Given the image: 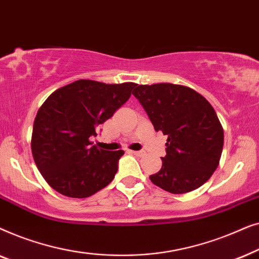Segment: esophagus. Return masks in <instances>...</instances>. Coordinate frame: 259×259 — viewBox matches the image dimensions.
<instances>
[{"instance_id": "34e87169", "label": "esophagus", "mask_w": 259, "mask_h": 259, "mask_svg": "<svg viewBox=\"0 0 259 259\" xmlns=\"http://www.w3.org/2000/svg\"><path fill=\"white\" fill-rule=\"evenodd\" d=\"M131 153L137 155V157H143V155L145 154V152L144 151H131Z\"/></svg>"}]
</instances>
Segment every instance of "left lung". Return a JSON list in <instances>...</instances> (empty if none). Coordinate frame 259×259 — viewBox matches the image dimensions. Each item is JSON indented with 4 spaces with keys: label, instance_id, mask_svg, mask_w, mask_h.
Returning a JSON list of instances; mask_svg holds the SVG:
<instances>
[{
    "label": "left lung",
    "instance_id": "obj_1",
    "mask_svg": "<svg viewBox=\"0 0 259 259\" xmlns=\"http://www.w3.org/2000/svg\"><path fill=\"white\" fill-rule=\"evenodd\" d=\"M133 95L154 130L167 136L161 169L151 182L169 193L191 192L218 167L224 132L206 99L189 87L173 83L139 84Z\"/></svg>",
    "mask_w": 259,
    "mask_h": 259
}]
</instances>
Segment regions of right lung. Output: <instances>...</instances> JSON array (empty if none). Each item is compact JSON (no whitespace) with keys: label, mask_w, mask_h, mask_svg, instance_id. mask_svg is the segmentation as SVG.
Returning a JSON list of instances; mask_svg holds the SVG:
<instances>
[{"label":"right lung","mask_w":259,"mask_h":259,"mask_svg":"<svg viewBox=\"0 0 259 259\" xmlns=\"http://www.w3.org/2000/svg\"><path fill=\"white\" fill-rule=\"evenodd\" d=\"M137 84L77 80L55 91L38 109L31 152L38 171L55 191L86 198L114 179L122 150H101L91 143L97 128L128 100Z\"/></svg>","instance_id":"1"}]
</instances>
